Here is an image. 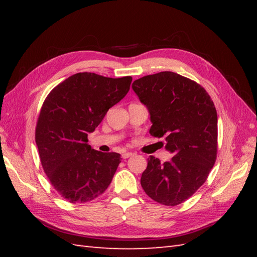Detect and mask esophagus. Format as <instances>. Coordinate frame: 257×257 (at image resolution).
I'll return each mask as SVG.
<instances>
[{
    "mask_svg": "<svg viewBox=\"0 0 257 257\" xmlns=\"http://www.w3.org/2000/svg\"><path fill=\"white\" fill-rule=\"evenodd\" d=\"M134 156V154L133 152H124V154H122V158L123 159H127V158H129V157H133Z\"/></svg>",
    "mask_w": 257,
    "mask_h": 257,
    "instance_id": "esophagus-1",
    "label": "esophagus"
}]
</instances>
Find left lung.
Returning <instances> with one entry per match:
<instances>
[{
	"label": "left lung",
	"mask_w": 257,
	"mask_h": 257,
	"mask_svg": "<svg viewBox=\"0 0 257 257\" xmlns=\"http://www.w3.org/2000/svg\"><path fill=\"white\" fill-rule=\"evenodd\" d=\"M133 89L148 109L149 133L166 137L173 155L161 163L150 156L141 187L152 200L168 206L189 199L209 176L217 151V114L211 97L195 81L172 72L148 75Z\"/></svg>",
	"instance_id": "left-lung-1"
}]
</instances>
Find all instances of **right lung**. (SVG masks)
<instances>
[{"instance_id": "1", "label": "right lung", "mask_w": 257, "mask_h": 257, "mask_svg": "<svg viewBox=\"0 0 257 257\" xmlns=\"http://www.w3.org/2000/svg\"><path fill=\"white\" fill-rule=\"evenodd\" d=\"M133 78L77 73L54 88L43 103L35 141L46 176L70 203L96 199L110 184L120 155L91 149L95 132L108 109L129 91Z\"/></svg>"}]
</instances>
